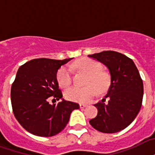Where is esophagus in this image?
<instances>
[{"mask_svg":"<svg viewBox=\"0 0 155 155\" xmlns=\"http://www.w3.org/2000/svg\"><path fill=\"white\" fill-rule=\"evenodd\" d=\"M86 106H87V105L86 104H80V107L81 108V109H84V108H85Z\"/></svg>","mask_w":155,"mask_h":155,"instance_id":"34e87169","label":"esophagus"}]
</instances>
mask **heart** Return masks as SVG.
<instances>
[{"mask_svg": "<svg viewBox=\"0 0 155 155\" xmlns=\"http://www.w3.org/2000/svg\"><path fill=\"white\" fill-rule=\"evenodd\" d=\"M74 67L87 74L84 84L85 87H71L65 91V97L76 102H87L95 96L97 91L103 93L109 88L110 78L106 72L101 71V65L94 60L88 58L80 59L75 62ZM57 80L62 88H67L72 82L71 69L62 67L58 71Z\"/></svg>", "mask_w": 155, "mask_h": 155, "instance_id": "b5f03b06", "label": "heart"}]
</instances>
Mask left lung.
<instances>
[{"instance_id":"1","label":"left lung","mask_w":155,"mask_h":155,"mask_svg":"<svg viewBox=\"0 0 155 155\" xmlns=\"http://www.w3.org/2000/svg\"><path fill=\"white\" fill-rule=\"evenodd\" d=\"M88 57L106 65L110 74L108 92L94 105L98 112L89 123L101 133H118L133 122L140 111L144 93L140 73L132 59L118 52L103 51ZM106 98L108 101L105 104Z\"/></svg>"}]
</instances>
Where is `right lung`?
<instances>
[{"label":"right lung","instance_id":"obj_1","mask_svg":"<svg viewBox=\"0 0 155 155\" xmlns=\"http://www.w3.org/2000/svg\"><path fill=\"white\" fill-rule=\"evenodd\" d=\"M71 59L35 58L18 70L11 86L12 109L28 133L44 137L56 135L67 126L71 112L80 108L79 104L64 99L58 104L49 102L62 99L57 72Z\"/></svg>","mask_w":155,"mask_h":155}]
</instances>
